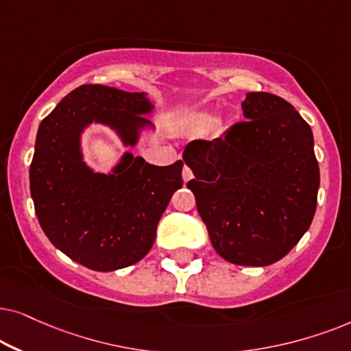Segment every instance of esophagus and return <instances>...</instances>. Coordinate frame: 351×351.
Masks as SVG:
<instances>
[{
  "label": "esophagus",
  "mask_w": 351,
  "mask_h": 351,
  "mask_svg": "<svg viewBox=\"0 0 351 351\" xmlns=\"http://www.w3.org/2000/svg\"><path fill=\"white\" fill-rule=\"evenodd\" d=\"M191 178H193V171H191L189 167H184L183 168V180H184V183H188Z\"/></svg>",
  "instance_id": "esophagus-1"
}]
</instances>
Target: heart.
I'll use <instances>...</instances> for the list:
<instances>
[{
  "label": "heart",
  "mask_w": 351,
  "mask_h": 351,
  "mask_svg": "<svg viewBox=\"0 0 351 351\" xmlns=\"http://www.w3.org/2000/svg\"><path fill=\"white\" fill-rule=\"evenodd\" d=\"M217 125V119L210 114H204V112H197V114H189L181 120V130L186 133L200 134L207 133L210 130L215 128Z\"/></svg>",
  "instance_id": "b5f03b06"
}]
</instances>
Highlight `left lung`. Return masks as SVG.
<instances>
[{"label": "left lung", "instance_id": "left-lung-1", "mask_svg": "<svg viewBox=\"0 0 351 351\" xmlns=\"http://www.w3.org/2000/svg\"><path fill=\"white\" fill-rule=\"evenodd\" d=\"M247 121L213 141L195 139L183 160L188 188L219 256L266 266L286 256L316 212L319 165L310 125L269 93H247Z\"/></svg>", "mask_w": 351, "mask_h": 351}]
</instances>
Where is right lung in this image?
I'll return each mask as SVG.
<instances>
[{"instance_id":"right-lung-1","label":"right lung","mask_w":351,"mask_h":351,"mask_svg":"<svg viewBox=\"0 0 351 351\" xmlns=\"http://www.w3.org/2000/svg\"><path fill=\"white\" fill-rule=\"evenodd\" d=\"M146 93L82 85L43 119L30 165V194L41 230L69 258L115 271L147 255L173 193L183 186V160L151 165L125 152L110 173L83 160L82 134L91 123L115 132L125 147L154 128Z\"/></svg>"}]
</instances>
